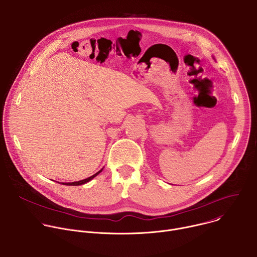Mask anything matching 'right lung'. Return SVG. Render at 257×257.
Masks as SVG:
<instances>
[{
  "mask_svg": "<svg viewBox=\"0 0 257 257\" xmlns=\"http://www.w3.org/2000/svg\"><path fill=\"white\" fill-rule=\"evenodd\" d=\"M103 170V168L101 169V170H99V172L97 173V174H95V175H93L92 177H90V178H88V179H84V180H81V181H78V182H73V183H59V184H62V185H64V186H80V185H83V184H87V183H89L90 181H92L95 177H97L101 172Z\"/></svg>",
  "mask_w": 257,
  "mask_h": 257,
  "instance_id": "add662e5",
  "label": "right lung"
}]
</instances>
